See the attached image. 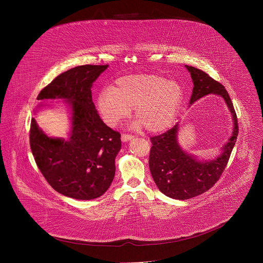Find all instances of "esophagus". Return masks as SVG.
Returning <instances> with one entry per match:
<instances>
[{"label": "esophagus", "mask_w": 263, "mask_h": 263, "mask_svg": "<svg viewBox=\"0 0 263 263\" xmlns=\"http://www.w3.org/2000/svg\"><path fill=\"white\" fill-rule=\"evenodd\" d=\"M132 138H133L132 135H128V134H122V136H121V140H122V142H127V141H130Z\"/></svg>", "instance_id": "obj_1"}]
</instances>
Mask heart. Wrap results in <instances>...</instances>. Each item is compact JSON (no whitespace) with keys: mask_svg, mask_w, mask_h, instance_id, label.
I'll return each instance as SVG.
<instances>
[{"mask_svg":"<svg viewBox=\"0 0 263 263\" xmlns=\"http://www.w3.org/2000/svg\"><path fill=\"white\" fill-rule=\"evenodd\" d=\"M183 99V89L175 81L155 74H139L118 79L111 89L100 92L98 107L105 123L115 127L127 119L135 107L134 127L162 133L175 122Z\"/></svg>","mask_w":263,"mask_h":263,"instance_id":"b5f03b06","label":"heart"}]
</instances>
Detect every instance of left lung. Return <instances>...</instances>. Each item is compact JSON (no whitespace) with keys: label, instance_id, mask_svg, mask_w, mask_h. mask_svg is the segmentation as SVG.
<instances>
[{"label":"left lung","instance_id":"left-lung-1","mask_svg":"<svg viewBox=\"0 0 263 263\" xmlns=\"http://www.w3.org/2000/svg\"><path fill=\"white\" fill-rule=\"evenodd\" d=\"M193 82L190 104L214 93L225 100L232 114L233 132L222 148L220 156L210 161H200L183 150L177 141L178 123L162 135L151 138L149 166L156 185L164 195L186 200L198 196L219 180L229 162L238 134V118L225 87L197 68L185 65Z\"/></svg>","mask_w":263,"mask_h":263}]
</instances>
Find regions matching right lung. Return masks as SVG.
Instances as JSON below:
<instances>
[{
  "instance_id": "obj_1",
  "label": "right lung",
  "mask_w": 263,
  "mask_h": 263,
  "mask_svg": "<svg viewBox=\"0 0 263 263\" xmlns=\"http://www.w3.org/2000/svg\"><path fill=\"white\" fill-rule=\"evenodd\" d=\"M108 65H84L56 77L38 100H63L71 109L68 140L49 137L31 119L29 143L39 171L57 192L79 200L101 196L112 182L120 134L100 119L91 87ZM46 104L40 103L38 108ZM37 111V109H36Z\"/></svg>"
}]
</instances>
